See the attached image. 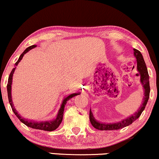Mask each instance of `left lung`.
Returning <instances> with one entry per match:
<instances>
[{"mask_svg":"<svg viewBox=\"0 0 159 159\" xmlns=\"http://www.w3.org/2000/svg\"><path fill=\"white\" fill-rule=\"evenodd\" d=\"M134 56L136 57L137 61V70L140 74V81L142 83L143 88H144V97L142 99V103L141 106L139 107L138 111H136L134 114H132L130 116L127 117L126 119H123L120 121L116 123H110V124H106V123H102L97 121L94 117H93V113L91 112V110L90 109L89 113V119L91 121V125H93V127H95L97 130H119L123 127H125L128 125L132 124L134 121L136 120L140 116L142 113L143 112L145 106L148 103L149 97H150V81H149V74L145 62H144V58H143L142 54L139 50L134 48Z\"/></svg>","mask_w":159,"mask_h":159,"instance_id":"obj_1","label":"left lung"}]
</instances>
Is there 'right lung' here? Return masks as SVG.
Returning a JSON list of instances; mask_svg holds the SVG:
<instances>
[{
    "label": "right lung",
    "instance_id": "add662e5",
    "mask_svg": "<svg viewBox=\"0 0 159 159\" xmlns=\"http://www.w3.org/2000/svg\"><path fill=\"white\" fill-rule=\"evenodd\" d=\"M36 47V46H31L28 47L27 48H25V50L23 52L22 54H20V57L18 59V60L15 62V67L11 70L10 74H9V80H8V84H7V93H8V98H9V104H10L11 109H12V111L16 115V116L19 119V120L23 122V124L26 125L29 127H32V128L34 129H38V130H46V131H53L54 130H56L57 127L60 126V125L61 124L62 121V116H63V113H64V108H65V105H66L67 102L70 99H71L72 97H75L76 95L80 94V92H77V93H71V94L66 96V97H64V99H62L61 106H60V109H59L57 114V116L55 117V119H52V120L50 121H40V122H38V121H29L27 120L26 119L23 118L20 115L17 113V111H16V109L14 107V105L12 103V99H11V83H12V76L14 72H15V68H16V66L18 65V63L20 62V60H22L23 57L24 56L25 54H26L27 52H29L30 50H32V48H34Z\"/></svg>",
    "mask_w": 159,
    "mask_h": 159
}]
</instances>
